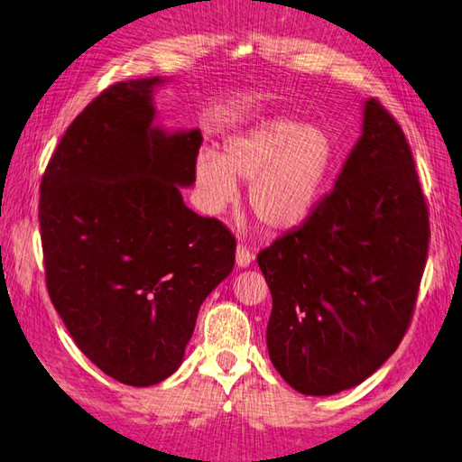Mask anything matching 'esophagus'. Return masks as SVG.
Here are the masks:
<instances>
[{
  "label": "esophagus",
  "instance_id": "34e87169",
  "mask_svg": "<svg viewBox=\"0 0 462 462\" xmlns=\"http://www.w3.org/2000/svg\"><path fill=\"white\" fill-rule=\"evenodd\" d=\"M252 252L244 246V244H238V248H236V266L238 268H248L250 266V262H252Z\"/></svg>",
  "mask_w": 462,
  "mask_h": 462
}]
</instances>
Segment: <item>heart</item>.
<instances>
[{
  "label": "heart",
  "mask_w": 462,
  "mask_h": 462,
  "mask_svg": "<svg viewBox=\"0 0 462 462\" xmlns=\"http://www.w3.org/2000/svg\"><path fill=\"white\" fill-rule=\"evenodd\" d=\"M337 160L332 135L320 124L274 116L224 142L218 156L200 152L194 162L202 210L220 216L248 182V208L262 228L291 232L310 218Z\"/></svg>",
  "instance_id": "b5f03b06"
}]
</instances>
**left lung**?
Wrapping results in <instances>:
<instances>
[{
    "mask_svg": "<svg viewBox=\"0 0 462 462\" xmlns=\"http://www.w3.org/2000/svg\"><path fill=\"white\" fill-rule=\"evenodd\" d=\"M429 236L401 125L366 99L363 132L332 192L258 254L273 294L268 355L294 391L337 394L386 363L409 328Z\"/></svg>",
    "mask_w": 462,
    "mask_h": 462,
    "instance_id": "left-lung-1",
    "label": "left lung"
}]
</instances>
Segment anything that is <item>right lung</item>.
<instances>
[{"mask_svg":"<svg viewBox=\"0 0 462 462\" xmlns=\"http://www.w3.org/2000/svg\"><path fill=\"white\" fill-rule=\"evenodd\" d=\"M170 78L120 81L63 135L42 180L48 292L78 348L130 386L184 363L198 310L234 268L236 240L182 200L202 143L162 128L153 94Z\"/></svg>","mask_w":462,"mask_h":462,"instance_id":"obj_1","label":"right lung"}]
</instances>
